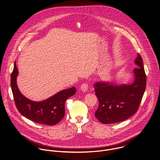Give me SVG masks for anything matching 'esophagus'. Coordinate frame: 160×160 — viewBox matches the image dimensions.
<instances>
[{
    "label": "esophagus",
    "instance_id": "1",
    "mask_svg": "<svg viewBox=\"0 0 160 160\" xmlns=\"http://www.w3.org/2000/svg\"><path fill=\"white\" fill-rule=\"evenodd\" d=\"M81 89L83 92H86L88 90V84L87 82H84L81 86Z\"/></svg>",
    "mask_w": 160,
    "mask_h": 160
}]
</instances>
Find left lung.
I'll return each mask as SVG.
<instances>
[{"mask_svg":"<svg viewBox=\"0 0 160 160\" xmlns=\"http://www.w3.org/2000/svg\"><path fill=\"white\" fill-rule=\"evenodd\" d=\"M135 63L137 67L134 69L135 80L132 84L117 86L98 82L94 84L99 102L95 116L100 122L103 124L121 122L137 112L145 90L147 78L139 53Z\"/></svg>","mask_w":160,"mask_h":160,"instance_id":"8db88e82","label":"left lung"}]
</instances>
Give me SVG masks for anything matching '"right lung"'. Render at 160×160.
I'll use <instances>...</instances> for the list:
<instances>
[{"mask_svg":"<svg viewBox=\"0 0 160 160\" xmlns=\"http://www.w3.org/2000/svg\"><path fill=\"white\" fill-rule=\"evenodd\" d=\"M18 71L15 62L11 74V88L15 105L18 112L25 118L35 122L55 125L65 116V101L76 93L74 87L58 92L48 99L34 102L28 99L19 91L17 84Z\"/></svg>","mask_w":160,"mask_h":160,"instance_id":"add662e5","label":"right lung"}]
</instances>
